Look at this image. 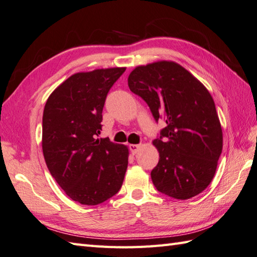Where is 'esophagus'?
Here are the masks:
<instances>
[{
  "label": "esophagus",
  "instance_id": "34e87169",
  "mask_svg": "<svg viewBox=\"0 0 257 257\" xmlns=\"http://www.w3.org/2000/svg\"><path fill=\"white\" fill-rule=\"evenodd\" d=\"M140 147H141V144H130L129 149H130V151H131V153L136 154V153L138 152V151H139Z\"/></svg>",
  "mask_w": 257,
  "mask_h": 257
}]
</instances>
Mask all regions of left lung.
<instances>
[{"mask_svg": "<svg viewBox=\"0 0 257 257\" xmlns=\"http://www.w3.org/2000/svg\"><path fill=\"white\" fill-rule=\"evenodd\" d=\"M131 92L142 97L163 128L153 141L160 161L151 172L157 191L188 200L213 180L222 150V131L207 89L175 62L138 66L130 72Z\"/></svg>", "mask_w": 257, "mask_h": 257, "instance_id": "8db88e82", "label": "left lung"}]
</instances>
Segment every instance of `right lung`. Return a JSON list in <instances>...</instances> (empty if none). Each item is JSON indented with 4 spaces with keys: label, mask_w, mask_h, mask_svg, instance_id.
Segmentation results:
<instances>
[{
    "label": "right lung",
    "mask_w": 257,
    "mask_h": 257,
    "mask_svg": "<svg viewBox=\"0 0 257 257\" xmlns=\"http://www.w3.org/2000/svg\"><path fill=\"white\" fill-rule=\"evenodd\" d=\"M126 68L78 72L57 87L45 103L42 150L47 166L71 200L97 205L121 188L128 149L95 139L110 88Z\"/></svg>",
    "instance_id": "right-lung-1"
}]
</instances>
